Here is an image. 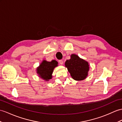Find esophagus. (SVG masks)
<instances>
[{
	"mask_svg": "<svg viewBox=\"0 0 122 122\" xmlns=\"http://www.w3.org/2000/svg\"><path fill=\"white\" fill-rule=\"evenodd\" d=\"M59 63H60L61 65H62L63 64V60H59Z\"/></svg>",
	"mask_w": 122,
	"mask_h": 122,
	"instance_id": "obj_1",
	"label": "esophagus"
}]
</instances>
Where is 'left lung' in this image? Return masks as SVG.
Returning a JSON list of instances; mask_svg holds the SVG:
<instances>
[{"mask_svg":"<svg viewBox=\"0 0 122 122\" xmlns=\"http://www.w3.org/2000/svg\"><path fill=\"white\" fill-rule=\"evenodd\" d=\"M65 65L74 80L81 81L86 78L89 68L88 63L78 56L72 55L70 60L66 61Z\"/></svg>","mask_w":122,"mask_h":122,"instance_id":"obj_1","label":"left lung"}]
</instances>
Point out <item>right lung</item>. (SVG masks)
Here are the masks:
<instances>
[{
    "instance_id": "obj_1",
    "label": "right lung",
    "mask_w": 122,
    "mask_h": 122,
    "mask_svg": "<svg viewBox=\"0 0 122 122\" xmlns=\"http://www.w3.org/2000/svg\"><path fill=\"white\" fill-rule=\"evenodd\" d=\"M56 66H58V62L56 60L51 62L44 60L37 69V73L39 77L46 81H48L51 78L53 69Z\"/></svg>"
}]
</instances>
